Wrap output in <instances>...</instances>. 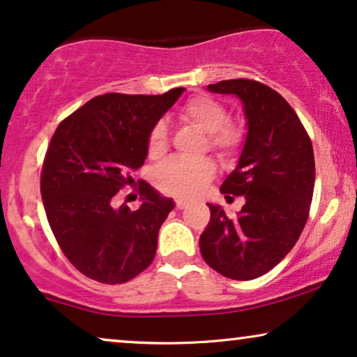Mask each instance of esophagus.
I'll return each instance as SVG.
<instances>
[{"label": "esophagus", "instance_id": "esophagus-1", "mask_svg": "<svg viewBox=\"0 0 357 357\" xmlns=\"http://www.w3.org/2000/svg\"><path fill=\"white\" fill-rule=\"evenodd\" d=\"M188 206V203L185 199H175V208L177 209H185Z\"/></svg>", "mask_w": 357, "mask_h": 357}]
</instances>
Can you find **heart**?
<instances>
[{
	"mask_svg": "<svg viewBox=\"0 0 357 357\" xmlns=\"http://www.w3.org/2000/svg\"><path fill=\"white\" fill-rule=\"evenodd\" d=\"M180 120L208 133V146L221 155H229L242 143V130L227 123L226 107L206 96L190 99L178 112ZM148 149L151 155H160L167 149V126L164 121L151 130ZM214 175L209 159H172L160 165L154 174V183L164 193L180 198H192Z\"/></svg>",
	"mask_w": 357,
	"mask_h": 357,
	"instance_id": "obj_1",
	"label": "heart"
}]
</instances>
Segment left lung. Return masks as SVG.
Returning <instances> with one entry per match:
<instances>
[{"instance_id":"1","label":"left lung","mask_w":357,"mask_h":357,"mask_svg":"<svg viewBox=\"0 0 357 357\" xmlns=\"http://www.w3.org/2000/svg\"><path fill=\"white\" fill-rule=\"evenodd\" d=\"M242 102L247 136L221 193L245 198L236 218L219 204L199 236L204 261L222 276L255 280L275 268L304 229L315 182L314 149L292 107L261 82L229 79L208 86Z\"/></svg>"}]
</instances>
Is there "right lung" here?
<instances>
[{
	"mask_svg": "<svg viewBox=\"0 0 357 357\" xmlns=\"http://www.w3.org/2000/svg\"><path fill=\"white\" fill-rule=\"evenodd\" d=\"M183 87L162 96H97L58 125L43 160L40 193L68 260L91 280L121 284L151 265L175 203L143 182L136 211L114 197L148 158L151 130Z\"/></svg>",
	"mask_w": 357,
	"mask_h": 357,
	"instance_id": "obj_1",
	"label": "right lung"
}]
</instances>
